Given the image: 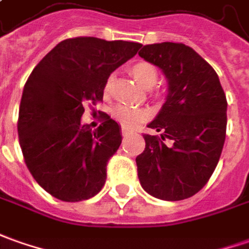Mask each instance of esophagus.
I'll return each instance as SVG.
<instances>
[{"label":"esophagus","instance_id":"34e87169","mask_svg":"<svg viewBox=\"0 0 249 249\" xmlns=\"http://www.w3.org/2000/svg\"><path fill=\"white\" fill-rule=\"evenodd\" d=\"M121 133H123V136H128V135H131L132 131L129 129V128H125V126H123V129H121Z\"/></svg>","mask_w":249,"mask_h":249}]
</instances>
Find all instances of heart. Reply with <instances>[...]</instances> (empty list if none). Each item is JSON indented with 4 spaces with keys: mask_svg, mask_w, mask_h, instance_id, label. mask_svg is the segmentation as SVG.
Instances as JSON below:
<instances>
[{
    "mask_svg": "<svg viewBox=\"0 0 249 249\" xmlns=\"http://www.w3.org/2000/svg\"><path fill=\"white\" fill-rule=\"evenodd\" d=\"M132 76L138 80V83L143 89H153L155 83L158 80V71L154 67L153 64L147 62V61H139L135 62L129 68ZM113 83H114V75L107 76L105 86H103V92L105 95L110 94L113 89ZM113 117L117 120L120 124L124 126H133L139 124L142 121H144L148 117V113L146 110H140V109H133L129 106H117L113 110Z\"/></svg>",
    "mask_w": 249,
    "mask_h": 249,
    "instance_id": "b5f03b06",
    "label": "heart"
}]
</instances>
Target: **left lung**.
<instances>
[{
  "label": "left lung",
  "mask_w": 249,
  "mask_h": 249,
  "mask_svg": "<svg viewBox=\"0 0 249 249\" xmlns=\"http://www.w3.org/2000/svg\"><path fill=\"white\" fill-rule=\"evenodd\" d=\"M139 55L158 67L167 95L143 135L136 157L139 181L160 200H182L197 194L217 167L226 136L228 102L217 72L192 47L162 42L142 46ZM165 140H169L166 143Z\"/></svg>",
  "instance_id": "8db88e82"
}]
</instances>
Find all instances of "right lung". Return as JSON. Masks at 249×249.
<instances>
[{
    "mask_svg": "<svg viewBox=\"0 0 249 249\" xmlns=\"http://www.w3.org/2000/svg\"><path fill=\"white\" fill-rule=\"evenodd\" d=\"M142 47L92 36L60 42L25 83L18 132L25 165L42 188L64 202L95 196L106 165L121 144V128L107 114L92 132L82 124L84 105L102 101L111 72Z\"/></svg>",
    "mask_w": 249,
    "mask_h": 249,
    "instance_id": "obj_1",
    "label": "right lung"
}]
</instances>
